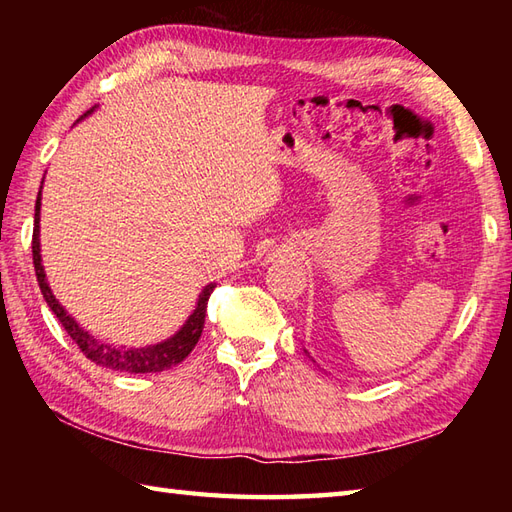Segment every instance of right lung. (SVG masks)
<instances>
[{
	"instance_id": "right-lung-1",
	"label": "right lung",
	"mask_w": 512,
	"mask_h": 512,
	"mask_svg": "<svg viewBox=\"0 0 512 512\" xmlns=\"http://www.w3.org/2000/svg\"><path fill=\"white\" fill-rule=\"evenodd\" d=\"M94 112V110H90ZM88 112V114H90ZM83 114V116H88ZM39 211H41V191L37 195V204H35V228H32V264H35V273L37 281L41 288V295L46 299L50 310L57 314V319L65 328V332L70 334V339L79 345V350L85 354V358H90L92 363L114 369V372H129V374H149V372H162V369H169L173 365L182 363L184 358L191 354V350L198 343L202 336L204 328V317H206V301H209L211 292L215 284H209L198 299V306H195L193 314L187 319V323L171 336V339L156 343V345H147V347H123V345H114V343H105L101 339H96L90 332H85L79 323H76L57 297L52 295V290L46 281V273H43L41 266V248H39Z\"/></svg>"
}]
</instances>
